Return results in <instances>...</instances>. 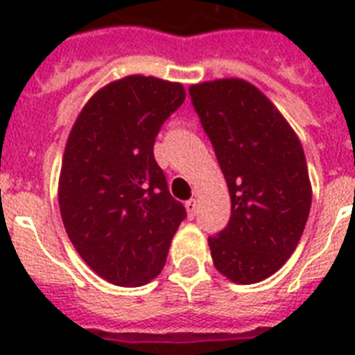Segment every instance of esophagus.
<instances>
[{
    "label": "esophagus",
    "instance_id": "obj_1",
    "mask_svg": "<svg viewBox=\"0 0 355 355\" xmlns=\"http://www.w3.org/2000/svg\"><path fill=\"white\" fill-rule=\"evenodd\" d=\"M186 210H188V216L193 219L195 214H197V200H195V199L186 200Z\"/></svg>",
    "mask_w": 355,
    "mask_h": 355
}]
</instances>
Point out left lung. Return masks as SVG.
<instances>
[{
  "instance_id": "8db88e82",
  "label": "left lung",
  "mask_w": 355,
  "mask_h": 355,
  "mask_svg": "<svg viewBox=\"0 0 355 355\" xmlns=\"http://www.w3.org/2000/svg\"><path fill=\"white\" fill-rule=\"evenodd\" d=\"M189 96L232 200L228 225L208 237L211 259L228 280L256 284L286 263L308 221L311 184L302 145L247 80L193 85Z\"/></svg>"
}]
</instances>
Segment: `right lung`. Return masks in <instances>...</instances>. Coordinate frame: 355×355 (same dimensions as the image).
<instances>
[{"mask_svg":"<svg viewBox=\"0 0 355 355\" xmlns=\"http://www.w3.org/2000/svg\"><path fill=\"white\" fill-rule=\"evenodd\" d=\"M184 99L178 83L130 75L97 92L69 132L60 216L80 258L110 284L138 287L160 275L186 219L153 153Z\"/></svg>","mask_w":355,"mask_h":355,"instance_id":"add662e5","label":"right lung"}]
</instances>
